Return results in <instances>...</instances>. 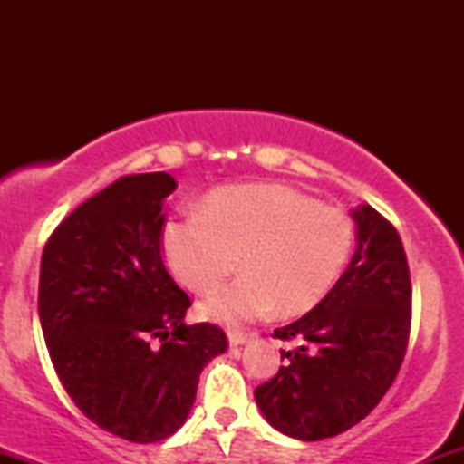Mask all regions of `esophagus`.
<instances>
[{"mask_svg": "<svg viewBox=\"0 0 464 464\" xmlns=\"http://www.w3.org/2000/svg\"><path fill=\"white\" fill-rule=\"evenodd\" d=\"M250 338H253V334H250V332H239V329H233V332H228V344H231V347H239V344L248 343Z\"/></svg>", "mask_w": 464, "mask_h": 464, "instance_id": "obj_1", "label": "esophagus"}]
</instances>
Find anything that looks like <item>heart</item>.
<instances>
[{
  "mask_svg": "<svg viewBox=\"0 0 464 464\" xmlns=\"http://www.w3.org/2000/svg\"><path fill=\"white\" fill-rule=\"evenodd\" d=\"M163 255L172 273L196 292L209 321L239 324L279 310L296 316L318 305L347 266L353 220L338 207L285 185H236L218 189L202 205L163 227Z\"/></svg>",
  "mask_w": 464,
  "mask_h": 464,
  "instance_id": "b5f03b06",
  "label": "heart"
}]
</instances>
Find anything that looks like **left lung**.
I'll return each instance as SVG.
<instances>
[{
	"label": "left lung",
	"mask_w": 464,
	"mask_h": 464,
	"mask_svg": "<svg viewBox=\"0 0 464 464\" xmlns=\"http://www.w3.org/2000/svg\"><path fill=\"white\" fill-rule=\"evenodd\" d=\"M351 216L358 246L347 270L312 312L275 329V338L296 347L281 351L287 364L255 388L266 420L299 440H323L360 423L406 355L412 285L401 237L371 205Z\"/></svg>",
	"instance_id": "8db88e82"
}]
</instances>
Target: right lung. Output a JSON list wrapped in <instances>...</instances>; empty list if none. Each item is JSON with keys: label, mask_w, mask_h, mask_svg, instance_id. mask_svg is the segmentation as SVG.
<instances>
[{"label": "right lung", "mask_w": 464, "mask_h": 464, "mask_svg": "<svg viewBox=\"0 0 464 464\" xmlns=\"http://www.w3.org/2000/svg\"><path fill=\"white\" fill-rule=\"evenodd\" d=\"M165 172L121 177L52 233L39 318L58 380L82 414L130 443H157L188 419L207 362L227 351L211 323L185 324L189 296L161 257Z\"/></svg>", "instance_id": "obj_1"}]
</instances>
